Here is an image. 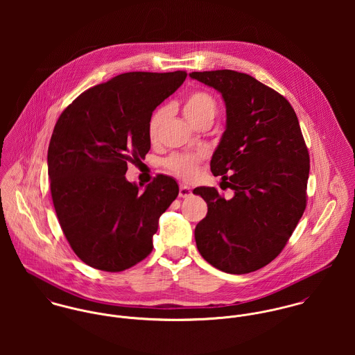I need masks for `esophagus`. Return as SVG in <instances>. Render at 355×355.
Instances as JSON below:
<instances>
[{
	"label": "esophagus",
	"mask_w": 355,
	"mask_h": 355,
	"mask_svg": "<svg viewBox=\"0 0 355 355\" xmlns=\"http://www.w3.org/2000/svg\"><path fill=\"white\" fill-rule=\"evenodd\" d=\"M190 196H191V189L189 186H186V184H180L179 186V197L187 198Z\"/></svg>",
	"instance_id": "obj_1"
}]
</instances>
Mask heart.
<instances>
[{"label":"heart","instance_id":"obj_1","mask_svg":"<svg viewBox=\"0 0 355 355\" xmlns=\"http://www.w3.org/2000/svg\"><path fill=\"white\" fill-rule=\"evenodd\" d=\"M183 113L186 119L193 124H200L202 121H213L217 113V105L211 94L203 90L191 92L183 101ZM164 117V109L155 110L148 124L149 138L154 139L157 137L159 124ZM205 153H172L164 158V166L179 176L180 179L190 180L196 176L200 164L205 159Z\"/></svg>","mask_w":355,"mask_h":355}]
</instances>
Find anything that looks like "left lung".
I'll return each instance as SVG.
<instances>
[{"mask_svg":"<svg viewBox=\"0 0 355 355\" xmlns=\"http://www.w3.org/2000/svg\"><path fill=\"white\" fill-rule=\"evenodd\" d=\"M190 76L225 102L227 128L210 171L235 193L225 200L214 187L194 189L207 203L196 227L197 248L223 272L250 273L282 253L306 209L310 157L300 121L286 97L248 73Z\"/></svg>","mask_w":355,"mask_h":355,"instance_id":"8db88e82","label":"left lung"}]
</instances>
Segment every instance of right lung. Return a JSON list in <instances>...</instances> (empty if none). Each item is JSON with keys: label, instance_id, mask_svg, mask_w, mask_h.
Segmentation results:
<instances>
[{"label": "right lung", "instance_id": "obj_1", "mask_svg": "<svg viewBox=\"0 0 355 355\" xmlns=\"http://www.w3.org/2000/svg\"><path fill=\"white\" fill-rule=\"evenodd\" d=\"M186 71L127 72L83 92L60 114L48 149L60 227L85 263L125 270L153 250L159 216L179 194L157 175L145 191L127 182V164L150 150L154 109L184 82Z\"/></svg>", "mask_w": 355, "mask_h": 355}]
</instances>
